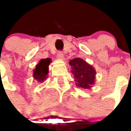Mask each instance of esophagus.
<instances>
[{"label": "esophagus", "mask_w": 131, "mask_h": 131, "mask_svg": "<svg viewBox=\"0 0 131 131\" xmlns=\"http://www.w3.org/2000/svg\"><path fill=\"white\" fill-rule=\"evenodd\" d=\"M57 57L58 58H60V59H63L64 58L63 53H62L61 51H59L57 53Z\"/></svg>", "instance_id": "esophagus-1"}]
</instances>
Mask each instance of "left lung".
<instances>
[{"instance_id":"8db88e82","label":"left lung","mask_w":131,"mask_h":131,"mask_svg":"<svg viewBox=\"0 0 131 131\" xmlns=\"http://www.w3.org/2000/svg\"><path fill=\"white\" fill-rule=\"evenodd\" d=\"M69 64L75 79L76 85L84 88H89L94 82L96 72L93 67L84 60L76 58L71 60Z\"/></svg>"}]
</instances>
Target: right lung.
Listing matches in <instances>:
<instances>
[{"instance_id":"obj_1","label":"right lung","mask_w":131,"mask_h":131,"mask_svg":"<svg viewBox=\"0 0 131 131\" xmlns=\"http://www.w3.org/2000/svg\"><path fill=\"white\" fill-rule=\"evenodd\" d=\"M51 62L50 58L42 59L39 63L36 66L35 69L33 71V77L38 82H43L47 78L48 73V67Z\"/></svg>"}]
</instances>
